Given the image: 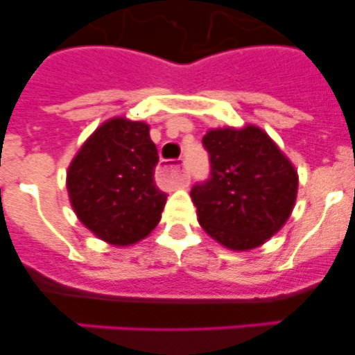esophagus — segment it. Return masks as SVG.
Wrapping results in <instances>:
<instances>
[{
    "label": "esophagus",
    "instance_id": "1",
    "mask_svg": "<svg viewBox=\"0 0 355 355\" xmlns=\"http://www.w3.org/2000/svg\"><path fill=\"white\" fill-rule=\"evenodd\" d=\"M159 171L164 175V177L175 178V180H177L180 185H187L189 180H191L189 173L180 166V164H171V163L161 164Z\"/></svg>",
    "mask_w": 355,
    "mask_h": 355
}]
</instances>
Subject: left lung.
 I'll use <instances>...</instances> for the list:
<instances>
[{
  "instance_id": "left-lung-1",
  "label": "left lung",
  "mask_w": 355,
  "mask_h": 355,
  "mask_svg": "<svg viewBox=\"0 0 355 355\" xmlns=\"http://www.w3.org/2000/svg\"><path fill=\"white\" fill-rule=\"evenodd\" d=\"M209 178L192 187L200 227L221 245L249 250L288 220L299 178L293 164L261 128H213L202 137Z\"/></svg>"
}]
</instances>
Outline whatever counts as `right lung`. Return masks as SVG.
Listing matches in <instances>:
<instances>
[{
	"label": "right lung",
	"instance_id": "add662e5",
	"mask_svg": "<svg viewBox=\"0 0 355 355\" xmlns=\"http://www.w3.org/2000/svg\"><path fill=\"white\" fill-rule=\"evenodd\" d=\"M157 161L144 121L111 118L103 123L68 166L67 189L78 220L113 245L148 237L166 204L155 184Z\"/></svg>",
	"mask_w": 355,
	"mask_h": 355
}]
</instances>
